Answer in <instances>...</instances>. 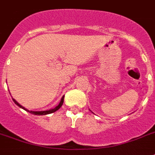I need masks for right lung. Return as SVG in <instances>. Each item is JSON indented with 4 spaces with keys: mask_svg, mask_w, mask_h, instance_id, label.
<instances>
[{
    "mask_svg": "<svg viewBox=\"0 0 155 155\" xmlns=\"http://www.w3.org/2000/svg\"><path fill=\"white\" fill-rule=\"evenodd\" d=\"M13 99V101H14V102H15L16 105H17L18 106H19L20 108H22V109L25 110L26 111L29 112V113H31V114H35V115H45V114H51V113H54V112L57 111L61 107V106H62V104H63V100H64V96L62 97V99H61V101H60V102H59V104L58 105V106H56V107H54V109H50V110H43V111H32V110H29L26 109L25 107H23L22 106H21L18 102L15 99L12 98Z\"/></svg>",
    "mask_w": 155,
    "mask_h": 155,
    "instance_id": "1",
    "label": "right lung"
}]
</instances>
